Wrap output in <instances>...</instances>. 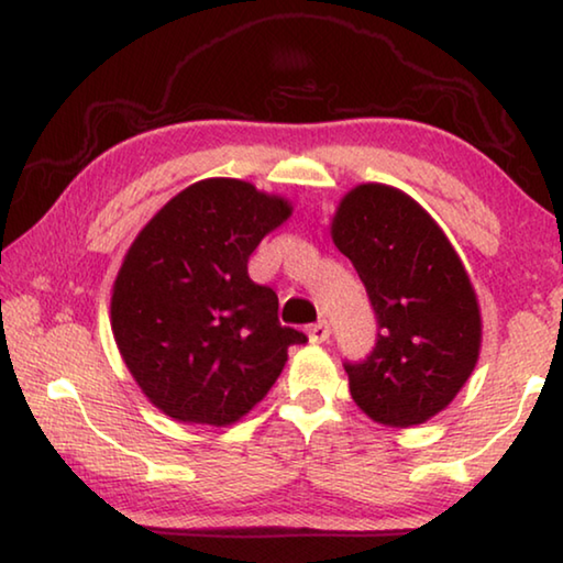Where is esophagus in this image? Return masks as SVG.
Segmentation results:
<instances>
[{"mask_svg": "<svg viewBox=\"0 0 563 563\" xmlns=\"http://www.w3.org/2000/svg\"><path fill=\"white\" fill-rule=\"evenodd\" d=\"M307 334H309V342L311 344H321V342H327V339H329L331 329H329L327 321H317V324H309L307 327Z\"/></svg>", "mask_w": 563, "mask_h": 563, "instance_id": "1", "label": "esophagus"}]
</instances>
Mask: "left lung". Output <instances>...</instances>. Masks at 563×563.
Wrapping results in <instances>:
<instances>
[{
	"mask_svg": "<svg viewBox=\"0 0 563 563\" xmlns=\"http://www.w3.org/2000/svg\"><path fill=\"white\" fill-rule=\"evenodd\" d=\"M331 239L364 282L376 344L346 362L349 391L368 419L413 427L437 417L472 376L482 349L476 291L446 234L404 191L358 184Z\"/></svg>",
	"mask_w": 563,
	"mask_h": 563,
	"instance_id": "8db88e82",
	"label": "left lung"
}]
</instances>
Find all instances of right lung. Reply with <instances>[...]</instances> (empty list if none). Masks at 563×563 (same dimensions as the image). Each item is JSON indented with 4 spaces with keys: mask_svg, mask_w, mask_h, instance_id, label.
Here are the masks:
<instances>
[{
    "mask_svg": "<svg viewBox=\"0 0 563 563\" xmlns=\"http://www.w3.org/2000/svg\"><path fill=\"white\" fill-rule=\"evenodd\" d=\"M287 199L249 181L201 179L152 217L122 262L112 331L146 399L167 417L229 427L279 379L291 344L276 291L249 256L289 219Z\"/></svg>",
    "mask_w": 563,
    "mask_h": 563,
    "instance_id": "1",
    "label": "right lung"
}]
</instances>
